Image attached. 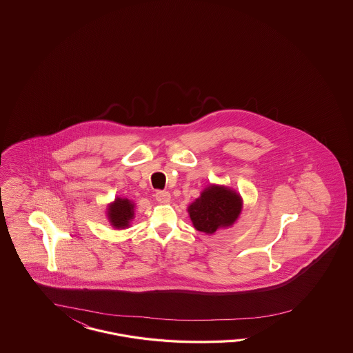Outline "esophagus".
<instances>
[{
    "label": "esophagus",
    "instance_id": "34e87169",
    "mask_svg": "<svg viewBox=\"0 0 353 353\" xmlns=\"http://www.w3.org/2000/svg\"><path fill=\"white\" fill-rule=\"evenodd\" d=\"M155 199L159 203H168L171 201V194L168 192H155Z\"/></svg>",
    "mask_w": 353,
    "mask_h": 353
}]
</instances>
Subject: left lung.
Listing matches in <instances>:
<instances>
[{
    "label": "left lung",
    "mask_w": 353,
    "mask_h": 353,
    "mask_svg": "<svg viewBox=\"0 0 353 353\" xmlns=\"http://www.w3.org/2000/svg\"><path fill=\"white\" fill-rule=\"evenodd\" d=\"M241 211V195L220 185L207 186L188 208L194 228L205 234H214L220 228L232 226Z\"/></svg>",
    "instance_id": "left-lung-1"
}]
</instances>
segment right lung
Returning a JSON list of instances; mask_svg holds the SVG:
<instances>
[{"label": "right lung", "instance_id": "right-lung-1", "mask_svg": "<svg viewBox=\"0 0 353 353\" xmlns=\"http://www.w3.org/2000/svg\"><path fill=\"white\" fill-rule=\"evenodd\" d=\"M134 217V203L127 198H117L107 208V219L115 229L129 228Z\"/></svg>", "mask_w": 353, "mask_h": 353}]
</instances>
